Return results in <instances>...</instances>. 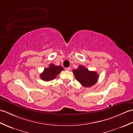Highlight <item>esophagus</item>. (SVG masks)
<instances>
[{
    "mask_svg": "<svg viewBox=\"0 0 133 133\" xmlns=\"http://www.w3.org/2000/svg\"><path fill=\"white\" fill-rule=\"evenodd\" d=\"M65 70H66V71H69V70H71V68H70V67H67V68H66Z\"/></svg>",
    "mask_w": 133,
    "mask_h": 133,
    "instance_id": "34e87169",
    "label": "esophagus"
}]
</instances>
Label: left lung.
<instances>
[{
  "instance_id": "left-lung-1",
  "label": "left lung",
  "mask_w": 133,
  "mask_h": 133,
  "mask_svg": "<svg viewBox=\"0 0 133 133\" xmlns=\"http://www.w3.org/2000/svg\"><path fill=\"white\" fill-rule=\"evenodd\" d=\"M72 72L76 81L85 87H91L97 82L98 75L95 71H89L83 66H79L78 69L74 70Z\"/></svg>"
}]
</instances>
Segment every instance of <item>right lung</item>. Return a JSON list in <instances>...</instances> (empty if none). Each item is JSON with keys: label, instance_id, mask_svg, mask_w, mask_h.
Wrapping results in <instances>:
<instances>
[{"label": "right lung", "instance_id": "obj_1", "mask_svg": "<svg viewBox=\"0 0 133 133\" xmlns=\"http://www.w3.org/2000/svg\"><path fill=\"white\" fill-rule=\"evenodd\" d=\"M62 70H63V68L62 66L50 64L48 68L45 69L42 73L40 74V78L46 82L52 81L55 79Z\"/></svg>", "mask_w": 133, "mask_h": 133}]
</instances>
